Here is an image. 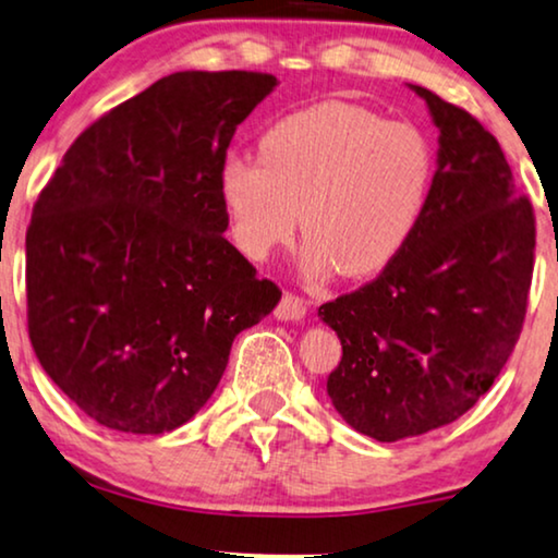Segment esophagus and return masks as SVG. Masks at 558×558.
Segmentation results:
<instances>
[{
	"label": "esophagus",
	"mask_w": 558,
	"mask_h": 558,
	"mask_svg": "<svg viewBox=\"0 0 558 558\" xmlns=\"http://www.w3.org/2000/svg\"><path fill=\"white\" fill-rule=\"evenodd\" d=\"M274 315H277V319H281V323H300V319L307 315V302L287 292L284 296H281L279 307Z\"/></svg>",
	"instance_id": "obj_1"
}]
</instances>
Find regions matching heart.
Wrapping results in <instances>:
<instances>
[{"label": "heart", "mask_w": 558, "mask_h": 558, "mask_svg": "<svg viewBox=\"0 0 558 558\" xmlns=\"http://www.w3.org/2000/svg\"><path fill=\"white\" fill-rule=\"evenodd\" d=\"M258 158L228 157L218 197L235 248L262 262L307 233L312 277L384 271L414 239L434 187V151L411 124L348 101H319L274 121Z\"/></svg>", "instance_id": "b5f03b06"}]
</instances>
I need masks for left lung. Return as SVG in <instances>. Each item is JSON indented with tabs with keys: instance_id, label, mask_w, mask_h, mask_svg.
<instances>
[{
	"instance_id": "1",
	"label": "left lung",
	"mask_w": 558,
	"mask_h": 558,
	"mask_svg": "<svg viewBox=\"0 0 558 558\" xmlns=\"http://www.w3.org/2000/svg\"><path fill=\"white\" fill-rule=\"evenodd\" d=\"M439 132L429 205L371 284L317 310L342 345L332 407L378 441L452 424L490 391L521 335L536 226L498 140L422 86Z\"/></svg>"
}]
</instances>
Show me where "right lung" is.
Here are the masks:
<instances>
[{
  "mask_svg": "<svg viewBox=\"0 0 558 558\" xmlns=\"http://www.w3.org/2000/svg\"><path fill=\"white\" fill-rule=\"evenodd\" d=\"M279 86L180 71L88 126L27 228V323L45 373L94 422L165 434L220 384L235 335L277 284L223 239L218 170L235 126Z\"/></svg>",
  "mask_w": 558,
  "mask_h": 558,
  "instance_id": "1",
  "label": "right lung"
}]
</instances>
